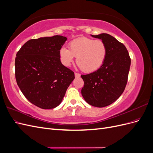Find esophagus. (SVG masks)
Instances as JSON below:
<instances>
[{
	"label": "esophagus",
	"instance_id": "1",
	"mask_svg": "<svg viewBox=\"0 0 153 153\" xmlns=\"http://www.w3.org/2000/svg\"><path fill=\"white\" fill-rule=\"evenodd\" d=\"M75 77H80V74L78 73H75Z\"/></svg>",
	"mask_w": 153,
	"mask_h": 153
}]
</instances>
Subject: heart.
Listing matches in <instances>:
<instances>
[{
  "label": "heart",
  "mask_w": 153,
  "mask_h": 153,
  "mask_svg": "<svg viewBox=\"0 0 153 153\" xmlns=\"http://www.w3.org/2000/svg\"><path fill=\"white\" fill-rule=\"evenodd\" d=\"M108 49L103 41L82 37L72 40L69 43V49L62 47L59 54L62 63L69 66L76 57V62L83 71L92 72L103 65Z\"/></svg>",
  "instance_id": "obj_1"
}]
</instances>
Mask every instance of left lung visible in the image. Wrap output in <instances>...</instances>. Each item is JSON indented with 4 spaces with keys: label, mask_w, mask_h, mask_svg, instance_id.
I'll return each instance as SVG.
<instances>
[{
    "label": "left lung",
    "mask_w": 153,
    "mask_h": 153,
    "mask_svg": "<svg viewBox=\"0 0 153 153\" xmlns=\"http://www.w3.org/2000/svg\"><path fill=\"white\" fill-rule=\"evenodd\" d=\"M102 40L107 47V55L98 70L82 75L84 82L82 95L86 102L105 107L116 101L126 87L131 59L125 46L108 34L91 35Z\"/></svg>",
    "instance_id": "left-lung-1"
}]
</instances>
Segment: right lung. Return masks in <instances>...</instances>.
I'll list each match as a JSON object with an SVG mask.
<instances>
[{
  "instance_id": "obj_1",
  "label": "right lung",
  "mask_w": 153,
  "mask_h": 153,
  "mask_svg": "<svg viewBox=\"0 0 153 153\" xmlns=\"http://www.w3.org/2000/svg\"><path fill=\"white\" fill-rule=\"evenodd\" d=\"M67 38L62 36L29 40L16 53L15 77L22 93L43 109L55 108L62 102L75 73L64 66L59 51Z\"/></svg>"
}]
</instances>
